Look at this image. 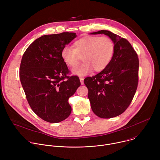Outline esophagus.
<instances>
[{"label":"esophagus","mask_w":160,"mask_h":160,"mask_svg":"<svg viewBox=\"0 0 160 160\" xmlns=\"http://www.w3.org/2000/svg\"><path fill=\"white\" fill-rule=\"evenodd\" d=\"M83 80H84V78H82V77H80V81L81 85H83V83H84Z\"/></svg>","instance_id":"esophagus-1"}]
</instances>
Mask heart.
I'll return each mask as SVG.
<instances>
[{
    "label": "heart",
    "instance_id": "1",
    "mask_svg": "<svg viewBox=\"0 0 160 160\" xmlns=\"http://www.w3.org/2000/svg\"><path fill=\"white\" fill-rule=\"evenodd\" d=\"M115 51L112 40L107 37L85 36L74 43V48L65 46L61 51L64 62L70 67L77 65L80 57L83 62L72 70L73 74L83 77L94 69L103 70L110 62Z\"/></svg>",
    "mask_w": 160,
    "mask_h": 160
}]
</instances>
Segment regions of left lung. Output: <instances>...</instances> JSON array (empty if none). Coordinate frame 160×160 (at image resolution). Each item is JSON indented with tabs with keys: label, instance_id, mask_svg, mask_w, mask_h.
<instances>
[{
	"label": "left lung",
	"instance_id": "1",
	"mask_svg": "<svg viewBox=\"0 0 160 160\" xmlns=\"http://www.w3.org/2000/svg\"><path fill=\"white\" fill-rule=\"evenodd\" d=\"M90 34H104L114 42L112 58L99 73L87 77L84 83L95 115L111 118L123 113L131 103L138 85L139 58L129 42L108 30Z\"/></svg>",
	"mask_w": 160,
	"mask_h": 160
}]
</instances>
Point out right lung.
<instances>
[{
	"label": "right lung",
	"instance_id": "obj_1",
	"mask_svg": "<svg viewBox=\"0 0 160 160\" xmlns=\"http://www.w3.org/2000/svg\"><path fill=\"white\" fill-rule=\"evenodd\" d=\"M77 37L75 33L43 35L33 42L22 56L19 78L27 101L42 120L58 123L70 116L68 99L80 86L61 57L62 49Z\"/></svg>",
	"mask_w": 160,
	"mask_h": 160
}]
</instances>
